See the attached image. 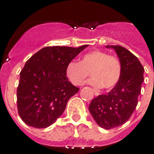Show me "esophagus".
Here are the masks:
<instances>
[{
  "label": "esophagus",
  "instance_id": "esophagus-1",
  "mask_svg": "<svg viewBox=\"0 0 154 154\" xmlns=\"http://www.w3.org/2000/svg\"><path fill=\"white\" fill-rule=\"evenodd\" d=\"M93 92H94V94H95V96H99V93H98L97 92H96V91H95V90H93Z\"/></svg>",
  "mask_w": 154,
  "mask_h": 154
}]
</instances>
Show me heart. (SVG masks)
I'll list each match as a JSON object with an SVG mask.
<instances>
[{
  "mask_svg": "<svg viewBox=\"0 0 154 154\" xmlns=\"http://www.w3.org/2000/svg\"><path fill=\"white\" fill-rule=\"evenodd\" d=\"M122 72L118 58L100 50H93L81 58L80 62L72 61L66 66L65 74L75 85H82L90 73L89 83L96 88H113L118 83Z\"/></svg>",
  "mask_w": 154,
  "mask_h": 154,
  "instance_id": "heart-1",
  "label": "heart"
}]
</instances>
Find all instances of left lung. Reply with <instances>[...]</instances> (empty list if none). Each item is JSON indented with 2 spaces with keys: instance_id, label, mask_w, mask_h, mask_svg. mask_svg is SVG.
Segmentation results:
<instances>
[{
  "instance_id": "1",
  "label": "left lung",
  "mask_w": 154,
  "mask_h": 154,
  "mask_svg": "<svg viewBox=\"0 0 154 154\" xmlns=\"http://www.w3.org/2000/svg\"><path fill=\"white\" fill-rule=\"evenodd\" d=\"M116 51L122 67L120 79L112 90L93 99L89 110L100 127L110 130L123 125L133 114L143 82L144 69L138 58L120 45H107Z\"/></svg>"
}]
</instances>
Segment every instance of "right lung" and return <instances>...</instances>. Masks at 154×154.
I'll list each match as a JSON object with an SVG mask.
<instances>
[{"label":"right lung","mask_w":154,"mask_h":154,"mask_svg":"<svg viewBox=\"0 0 154 154\" xmlns=\"http://www.w3.org/2000/svg\"><path fill=\"white\" fill-rule=\"evenodd\" d=\"M43 48L26 62L20 72L17 106L20 117L35 128H46L65 111L79 89L68 80V64L87 47Z\"/></svg>","instance_id":"add662e5"}]
</instances>
